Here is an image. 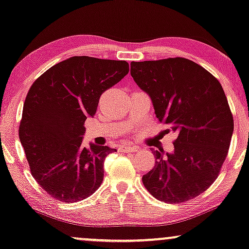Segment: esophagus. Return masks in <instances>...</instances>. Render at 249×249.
<instances>
[{"instance_id": "obj_1", "label": "esophagus", "mask_w": 249, "mask_h": 249, "mask_svg": "<svg viewBox=\"0 0 249 249\" xmlns=\"http://www.w3.org/2000/svg\"><path fill=\"white\" fill-rule=\"evenodd\" d=\"M121 150L125 153L135 152V151H138V150H139V146H136V145H122Z\"/></svg>"}]
</instances>
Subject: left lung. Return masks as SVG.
Masks as SVG:
<instances>
[{"mask_svg": "<svg viewBox=\"0 0 249 249\" xmlns=\"http://www.w3.org/2000/svg\"><path fill=\"white\" fill-rule=\"evenodd\" d=\"M136 85L151 98L156 116L177 135L174 152L156 150L142 181L150 194L183 203L205 192L228 155L233 117L218 79L183 57L131 63Z\"/></svg>", "mask_w": 249, "mask_h": 249, "instance_id": "left-lung-1", "label": "left lung"}]
</instances>
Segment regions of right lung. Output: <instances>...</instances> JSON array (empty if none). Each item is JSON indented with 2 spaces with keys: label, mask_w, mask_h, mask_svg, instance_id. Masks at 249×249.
Instances as JSON below:
<instances>
[{
  "label": "right lung",
  "mask_w": 249,
  "mask_h": 249,
  "mask_svg": "<svg viewBox=\"0 0 249 249\" xmlns=\"http://www.w3.org/2000/svg\"><path fill=\"white\" fill-rule=\"evenodd\" d=\"M128 71L125 61L73 56L48 69L28 91L20 142L31 175L57 201H82L103 183L105 158L116 150L93 143L83 148V125L103 92Z\"/></svg>",
  "instance_id": "obj_1"
}]
</instances>
